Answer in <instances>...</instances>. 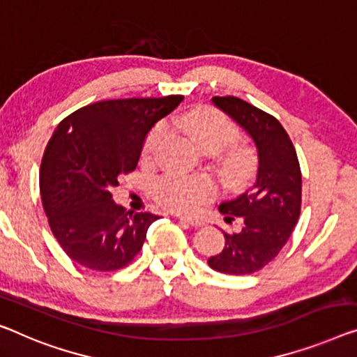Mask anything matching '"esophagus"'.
<instances>
[{
	"label": "esophagus",
	"mask_w": 357,
	"mask_h": 357,
	"mask_svg": "<svg viewBox=\"0 0 357 357\" xmlns=\"http://www.w3.org/2000/svg\"><path fill=\"white\" fill-rule=\"evenodd\" d=\"M179 221H181V222H185V225H189V226H194V227H200V226H205V221H202V220H197V218H188V216H179Z\"/></svg>",
	"instance_id": "obj_1"
}]
</instances>
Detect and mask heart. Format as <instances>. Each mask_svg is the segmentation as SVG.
<instances>
[{"instance_id":"1","label":"heart","mask_w":357,"mask_h":357,"mask_svg":"<svg viewBox=\"0 0 357 357\" xmlns=\"http://www.w3.org/2000/svg\"><path fill=\"white\" fill-rule=\"evenodd\" d=\"M173 123L183 130L204 152H218L222 147L237 139L238 132L221 112L215 109H200L174 116ZM169 136L167 121L158 123L147 132L142 144V160L153 162ZM245 157L236 155L231 158L234 165H242ZM153 199L167 210L176 213H194L211 199L213 184L208 178H184L167 176L153 184Z\"/></svg>"}]
</instances>
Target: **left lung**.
I'll use <instances>...</instances> for the list:
<instances>
[{
    "label": "left lung",
    "mask_w": 357,
    "mask_h": 357,
    "mask_svg": "<svg viewBox=\"0 0 357 357\" xmlns=\"http://www.w3.org/2000/svg\"><path fill=\"white\" fill-rule=\"evenodd\" d=\"M211 100L253 139L258 174L245 192L220 205L226 221L238 218L242 229L225 232V248L210 257L208 264L218 273L253 274L278 257L295 229L301 211L300 162L275 116L234 96H215Z\"/></svg>",
    "instance_id": "obj_1"
}]
</instances>
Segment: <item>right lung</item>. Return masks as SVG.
Instances as JSON below:
<instances>
[{"label": "right lung", "instance_id": "right-lung-1", "mask_svg": "<svg viewBox=\"0 0 357 357\" xmlns=\"http://www.w3.org/2000/svg\"><path fill=\"white\" fill-rule=\"evenodd\" d=\"M184 96L100 100L63 119L40 168L43 208L72 261L116 271L141 252L152 213L128 215L112 199L120 174L135 172L149 130Z\"/></svg>", "mask_w": 357, "mask_h": 357}]
</instances>
